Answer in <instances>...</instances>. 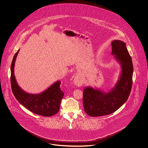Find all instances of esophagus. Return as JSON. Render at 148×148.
Returning <instances> with one entry per match:
<instances>
[{
    "label": "esophagus",
    "mask_w": 148,
    "mask_h": 148,
    "mask_svg": "<svg viewBox=\"0 0 148 148\" xmlns=\"http://www.w3.org/2000/svg\"><path fill=\"white\" fill-rule=\"evenodd\" d=\"M74 83L77 86H80L83 84V79L80 77L76 76L74 78Z\"/></svg>",
    "instance_id": "esophagus-1"
}]
</instances>
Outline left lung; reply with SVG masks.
<instances>
[{"instance_id":"1","label":"left lung","mask_w":148,"mask_h":148,"mask_svg":"<svg viewBox=\"0 0 148 148\" xmlns=\"http://www.w3.org/2000/svg\"><path fill=\"white\" fill-rule=\"evenodd\" d=\"M114 59L119 63V79L108 92L86 86L83 90V106L88 115L95 117L115 112L127 101L132 89L133 65L125 43L120 40L112 42Z\"/></svg>"}]
</instances>
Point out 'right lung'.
Returning <instances> with one entry per match:
<instances>
[{
  "label": "right lung",
  "mask_w": 148,
  "mask_h": 148,
  "mask_svg": "<svg viewBox=\"0 0 148 148\" xmlns=\"http://www.w3.org/2000/svg\"><path fill=\"white\" fill-rule=\"evenodd\" d=\"M19 49L15 54L11 64L10 82L12 92L16 99L29 110L43 116H51L59 110L64 92L58 80L45 91L39 94H31L24 91L16 82L14 75V66Z\"/></svg>",
  "instance_id": "1"
}]
</instances>
